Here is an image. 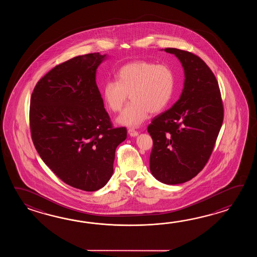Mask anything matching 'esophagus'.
Wrapping results in <instances>:
<instances>
[{"instance_id":"esophagus-1","label":"esophagus","mask_w":257,"mask_h":257,"mask_svg":"<svg viewBox=\"0 0 257 257\" xmlns=\"http://www.w3.org/2000/svg\"><path fill=\"white\" fill-rule=\"evenodd\" d=\"M127 132H128V134H130V136L131 137H136L139 135V132L135 131V130H133V128H130V130L127 131Z\"/></svg>"}]
</instances>
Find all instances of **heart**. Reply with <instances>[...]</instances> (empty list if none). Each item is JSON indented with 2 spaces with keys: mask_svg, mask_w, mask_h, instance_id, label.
I'll return each mask as SVG.
<instances>
[{
  "mask_svg": "<svg viewBox=\"0 0 257 257\" xmlns=\"http://www.w3.org/2000/svg\"><path fill=\"white\" fill-rule=\"evenodd\" d=\"M116 79L104 82L102 96L107 108L115 113L120 111L130 94L131 102L116 120L123 126H139L147 119L149 113L163 111L175 89L173 69L148 60H137L121 67Z\"/></svg>",
  "mask_w": 257,
  "mask_h": 257,
  "instance_id": "heart-1",
  "label": "heart"
}]
</instances>
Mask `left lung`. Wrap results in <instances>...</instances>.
Listing matches in <instances>:
<instances>
[{
  "instance_id": "obj_1",
  "label": "left lung",
  "mask_w": 257,
  "mask_h": 257,
  "mask_svg": "<svg viewBox=\"0 0 257 257\" xmlns=\"http://www.w3.org/2000/svg\"><path fill=\"white\" fill-rule=\"evenodd\" d=\"M164 51L180 60L185 82L178 101L148 126L153 142L150 170L160 182L177 185L191 180L208 163L223 122V104L204 60L182 49Z\"/></svg>"
}]
</instances>
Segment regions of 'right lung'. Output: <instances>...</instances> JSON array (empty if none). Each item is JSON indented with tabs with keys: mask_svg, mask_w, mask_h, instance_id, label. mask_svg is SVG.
<instances>
[{
	"mask_svg": "<svg viewBox=\"0 0 257 257\" xmlns=\"http://www.w3.org/2000/svg\"><path fill=\"white\" fill-rule=\"evenodd\" d=\"M105 58L90 53L56 66L30 100V131L39 156L60 180L83 191L106 185L115 149L126 138V127L112 126L95 82Z\"/></svg>",
	"mask_w": 257,
	"mask_h": 257,
	"instance_id": "right-lung-1",
	"label": "right lung"
}]
</instances>
